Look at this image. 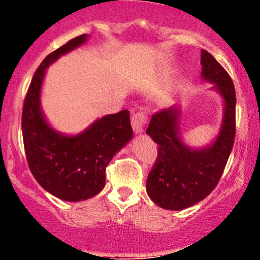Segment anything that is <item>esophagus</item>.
<instances>
[{
	"label": "esophagus",
	"instance_id": "obj_1",
	"mask_svg": "<svg viewBox=\"0 0 260 260\" xmlns=\"http://www.w3.org/2000/svg\"><path fill=\"white\" fill-rule=\"evenodd\" d=\"M148 122V117L144 112L142 110H138L135 113H133L132 116V125L133 128H134L137 133H142L143 132V127L147 125Z\"/></svg>",
	"mask_w": 260,
	"mask_h": 260
}]
</instances>
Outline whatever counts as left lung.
<instances>
[{
	"mask_svg": "<svg viewBox=\"0 0 260 260\" xmlns=\"http://www.w3.org/2000/svg\"><path fill=\"white\" fill-rule=\"evenodd\" d=\"M202 77L215 83L225 102L221 130L212 146L190 150L178 137V110L151 117L147 134L157 143V158L147 177V192L158 207L180 211L212 192L228 162L236 137V89L232 78L207 50H201Z\"/></svg>",
	"mask_w": 260,
	"mask_h": 260,
	"instance_id": "left-lung-1",
	"label": "left lung"
}]
</instances>
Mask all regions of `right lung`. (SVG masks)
<instances>
[{
  "mask_svg": "<svg viewBox=\"0 0 260 260\" xmlns=\"http://www.w3.org/2000/svg\"><path fill=\"white\" fill-rule=\"evenodd\" d=\"M87 35L71 39L48 54L35 71L24 98L22 133L27 162L35 180L62 201L92 198L105 185V168L133 137L128 110L98 119L75 137L58 134L45 122L40 109V88L45 69L61 54L86 41Z\"/></svg>",
  "mask_w": 260,
  "mask_h": 260,
  "instance_id": "right-lung-1",
  "label": "right lung"
}]
</instances>
